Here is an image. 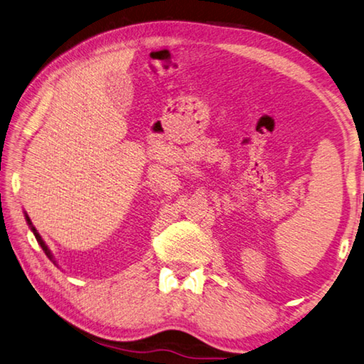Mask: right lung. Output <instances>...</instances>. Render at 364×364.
Wrapping results in <instances>:
<instances>
[{
	"mask_svg": "<svg viewBox=\"0 0 364 364\" xmlns=\"http://www.w3.org/2000/svg\"><path fill=\"white\" fill-rule=\"evenodd\" d=\"M26 220H27V225H29V226H31V229H32V232H33V236H36V239H37V242H38V244H41V247H42V250H43V252H46V255L48 257V259H50V260H53V257H52V254H50V250H48V247H47V245H46V242H43V240H42V237H41V234H38V232H37V229L32 226V223H31V220H29V216H26Z\"/></svg>",
	"mask_w": 364,
	"mask_h": 364,
	"instance_id": "right-lung-1",
	"label": "right lung"
}]
</instances>
